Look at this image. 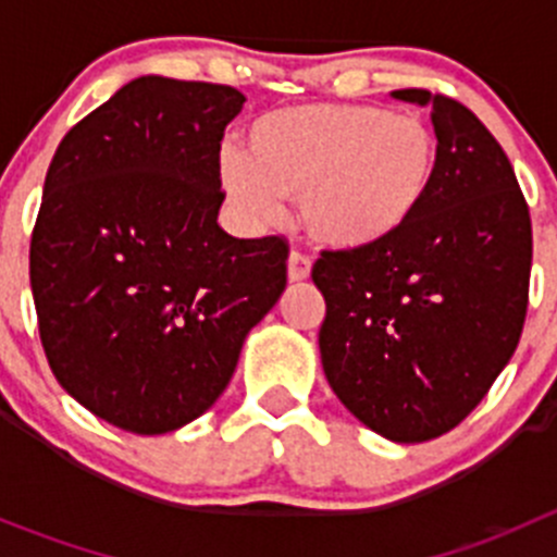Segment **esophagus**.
<instances>
[{"label": "esophagus", "instance_id": "1", "mask_svg": "<svg viewBox=\"0 0 557 557\" xmlns=\"http://www.w3.org/2000/svg\"><path fill=\"white\" fill-rule=\"evenodd\" d=\"M312 272V261L301 252H290L288 256V280L290 283H301V280L310 277Z\"/></svg>", "mask_w": 557, "mask_h": 557}]
</instances>
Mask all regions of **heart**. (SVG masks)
<instances>
[{
    "label": "heart",
    "mask_w": 557,
    "mask_h": 557,
    "mask_svg": "<svg viewBox=\"0 0 557 557\" xmlns=\"http://www.w3.org/2000/svg\"><path fill=\"white\" fill-rule=\"evenodd\" d=\"M247 150L218 156L223 194L243 221L277 223L283 199H299L301 226L314 243L358 250L412 221L429 196L440 145L418 115L299 104L258 117Z\"/></svg>",
    "instance_id": "1"
}]
</instances>
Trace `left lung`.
<instances>
[{
	"mask_svg": "<svg viewBox=\"0 0 557 557\" xmlns=\"http://www.w3.org/2000/svg\"><path fill=\"white\" fill-rule=\"evenodd\" d=\"M431 107L436 170L412 221L385 243L318 258L325 380L367 429L398 445L455 429L512 358L528 310L531 215L502 145L455 99Z\"/></svg>",
	"mask_w": 557,
	"mask_h": 557,
	"instance_id": "left-lung-1",
	"label": "left lung"
}]
</instances>
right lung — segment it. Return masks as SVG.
<instances>
[{
    "mask_svg": "<svg viewBox=\"0 0 557 557\" xmlns=\"http://www.w3.org/2000/svg\"><path fill=\"white\" fill-rule=\"evenodd\" d=\"M245 97L145 75L66 132L42 185L29 277L59 385L143 436L201 418L285 290L288 245L218 226V153Z\"/></svg>",
    "mask_w": 557,
    "mask_h": 557,
    "instance_id": "right-lung-1",
    "label": "right lung"
}]
</instances>
